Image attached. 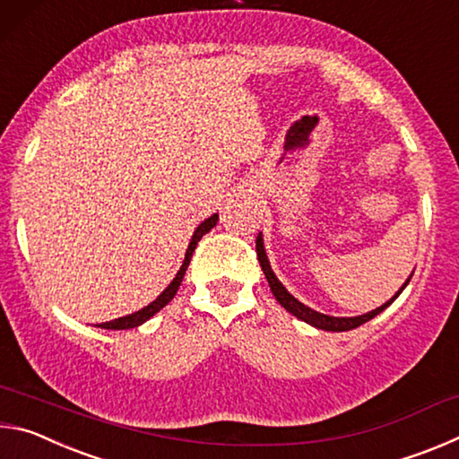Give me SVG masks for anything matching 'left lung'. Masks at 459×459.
<instances>
[{"label":"left lung","instance_id":"left-lung-1","mask_svg":"<svg viewBox=\"0 0 459 459\" xmlns=\"http://www.w3.org/2000/svg\"><path fill=\"white\" fill-rule=\"evenodd\" d=\"M257 257H259V263H261L263 273H265L267 281H269L271 291H273L275 299L279 301V304H281V306L287 309V312L293 314L295 317H299V320H304L306 324H312V325H316V328H320V330H328V332H346V330H354V328H359V325H362L364 322L372 320V317L378 316L380 312H383V309H386L388 306H391L393 301L399 298L401 291L405 290L407 283H409V279H407V283L403 285L397 293H394V298L388 299L386 304H383L380 307L372 309V312H368V314H364V316H356V317H333V316H325V314H320V312H314L312 307L304 306V304H301V301L295 299L293 295L285 290V287L281 285V281H279V279L275 277L273 271H271L269 259H267V255H265V248H263V238H261V235L257 237Z\"/></svg>","mask_w":459,"mask_h":459}]
</instances>
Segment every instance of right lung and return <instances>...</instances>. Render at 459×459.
Masks as SVG:
<instances>
[{"label": "right lung", "mask_w": 459, "mask_h": 459, "mask_svg": "<svg viewBox=\"0 0 459 459\" xmlns=\"http://www.w3.org/2000/svg\"><path fill=\"white\" fill-rule=\"evenodd\" d=\"M216 221H219V214H212L211 219H206L204 222L200 224V227H198L196 230H194V235H192V240H190V245H188V251H186V257H184V263H182L180 271H178V275L174 277V281L166 287L164 293H161L158 299L152 301L150 306H145L143 309H139V312H135V314H129V316L117 317V320H113V322L99 324V328H105V330H129V328H137V325H142L143 322L150 320L152 316L158 314L161 307L168 306L169 301L174 299L176 291L180 290V283H182V279H184V275H186V269H188V265H190L192 253H194V248H196L198 240H200L202 237H204L208 230L216 227Z\"/></svg>", "instance_id": "add662e5"}]
</instances>
